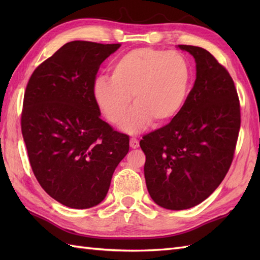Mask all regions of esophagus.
Returning <instances> with one entry per match:
<instances>
[{"label": "esophagus", "instance_id": "34e87169", "mask_svg": "<svg viewBox=\"0 0 260 260\" xmlns=\"http://www.w3.org/2000/svg\"><path fill=\"white\" fill-rule=\"evenodd\" d=\"M129 145L132 148H137L140 145V143H139V141H137V139H135V137H132L129 141Z\"/></svg>", "mask_w": 260, "mask_h": 260}]
</instances>
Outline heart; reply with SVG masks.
<instances>
[{"mask_svg": "<svg viewBox=\"0 0 260 260\" xmlns=\"http://www.w3.org/2000/svg\"><path fill=\"white\" fill-rule=\"evenodd\" d=\"M191 84V67L183 54L151 47L133 49L120 56L110 69V79L101 77L92 88L93 99L105 117L139 133L147 125L163 126L183 109Z\"/></svg>", "mask_w": 260, "mask_h": 260, "instance_id": "1", "label": "heart"}]
</instances>
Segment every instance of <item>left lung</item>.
<instances>
[{"label": "left lung", "instance_id": "obj_1", "mask_svg": "<svg viewBox=\"0 0 260 260\" xmlns=\"http://www.w3.org/2000/svg\"><path fill=\"white\" fill-rule=\"evenodd\" d=\"M179 48L196 59L194 85L181 113L140 142L148 193L170 210L190 209L217 189L233 163L240 129L239 97L228 70L206 49Z\"/></svg>", "mask_w": 260, "mask_h": 260}]
</instances>
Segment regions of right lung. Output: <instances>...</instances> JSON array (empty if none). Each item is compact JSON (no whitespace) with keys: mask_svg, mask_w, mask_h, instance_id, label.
<instances>
[{"mask_svg":"<svg viewBox=\"0 0 260 260\" xmlns=\"http://www.w3.org/2000/svg\"><path fill=\"white\" fill-rule=\"evenodd\" d=\"M120 43L71 41L39 64L27 82L21 129L39 184L66 207L88 209L106 197L129 137L101 116L92 88Z\"/></svg>","mask_w":260,"mask_h":260,"instance_id":"right-lung-1","label":"right lung"}]
</instances>
